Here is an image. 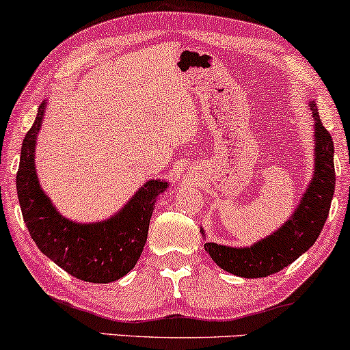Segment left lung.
Here are the masks:
<instances>
[{
	"label": "left lung",
	"mask_w": 350,
	"mask_h": 350,
	"mask_svg": "<svg viewBox=\"0 0 350 350\" xmlns=\"http://www.w3.org/2000/svg\"><path fill=\"white\" fill-rule=\"evenodd\" d=\"M309 107L314 119V174L288 221L269 237L245 248L205 243L211 260L234 276L253 280L278 273L311 248L323 231L336 187L334 142L321 122L316 102H309ZM202 234L205 238L203 228Z\"/></svg>",
	"instance_id": "obj_1"
}]
</instances>
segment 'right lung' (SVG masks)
Returning <instances> with one entry per match:
<instances>
[{
	"instance_id": "obj_1",
	"label": "right lung",
	"mask_w": 350,
	"mask_h": 350,
	"mask_svg": "<svg viewBox=\"0 0 350 350\" xmlns=\"http://www.w3.org/2000/svg\"><path fill=\"white\" fill-rule=\"evenodd\" d=\"M46 113L39 105L36 120L26 133L16 174L23 218L42 254L70 276L88 282H112L124 278L139 261L157 196L168 188L165 180H148L111 218L77 223L62 217L42 191L36 174V142Z\"/></svg>"
}]
</instances>
